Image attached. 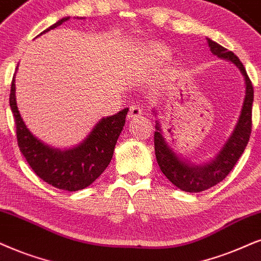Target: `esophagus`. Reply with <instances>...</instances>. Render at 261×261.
I'll list each match as a JSON object with an SVG mask.
<instances>
[{
  "mask_svg": "<svg viewBox=\"0 0 261 261\" xmlns=\"http://www.w3.org/2000/svg\"><path fill=\"white\" fill-rule=\"evenodd\" d=\"M143 113V108H142L140 105H133V106L130 107V112H128V118H131V119H134V118H137L140 117V115Z\"/></svg>",
  "mask_w": 261,
  "mask_h": 261,
  "instance_id": "1",
  "label": "esophagus"
}]
</instances>
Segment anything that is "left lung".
Returning <instances> with one entry per match:
<instances>
[{"mask_svg": "<svg viewBox=\"0 0 261 261\" xmlns=\"http://www.w3.org/2000/svg\"><path fill=\"white\" fill-rule=\"evenodd\" d=\"M208 43L210 50L212 54L217 55L220 59L232 62L239 68L245 79L246 95L243 100L242 108L237 123L233 127L232 134L227 138L222 149L212 160L204 164H195L193 161L184 159L179 156L173 148L170 146L166 137L164 136V131L161 124L156 120L154 133V146L156 161L159 164L160 170L167 177L173 186L178 189L188 191V193H200V191L210 189L225 178L230 171L233 169L241 155L245 151L247 143L249 141L250 131H252V105L254 100L253 85L250 79L243 67L240 59L229 51L226 48L216 43L212 39L206 38ZM156 117V110H151Z\"/></svg>", "mask_w": 261, "mask_h": 261, "instance_id": "8db88e82", "label": "left lung"}]
</instances>
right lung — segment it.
I'll use <instances>...</instances> for the list:
<instances>
[{
  "instance_id": "obj_1",
  "label": "right lung",
  "mask_w": 261,
  "mask_h": 261,
  "mask_svg": "<svg viewBox=\"0 0 261 261\" xmlns=\"http://www.w3.org/2000/svg\"><path fill=\"white\" fill-rule=\"evenodd\" d=\"M68 19L70 16L60 19L41 35L58 28ZM9 105L15 120L18 146L30 167L44 182L68 191L89 187L106 170L128 112V108H125L117 114L102 118L81 143L68 149H60L38 140L26 126L16 106L15 77L12 81Z\"/></svg>"
}]
</instances>
